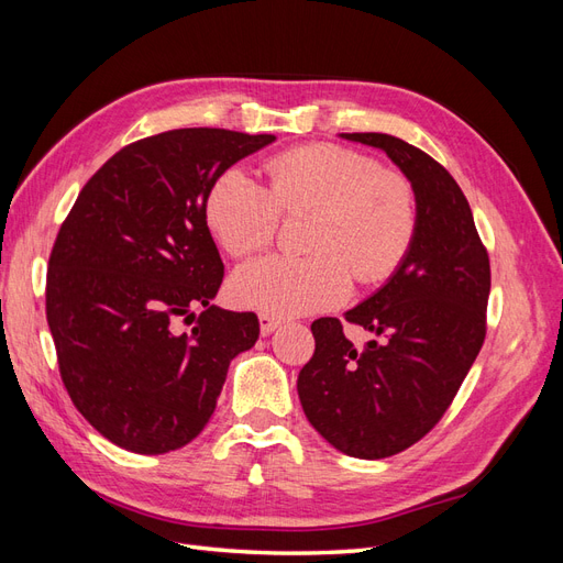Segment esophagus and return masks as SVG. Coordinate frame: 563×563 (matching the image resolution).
<instances>
[{"label": "esophagus", "mask_w": 563, "mask_h": 563, "mask_svg": "<svg viewBox=\"0 0 563 563\" xmlns=\"http://www.w3.org/2000/svg\"><path fill=\"white\" fill-rule=\"evenodd\" d=\"M258 321H261V333H263V335H269V333L275 331V329L279 327V323H282L277 317H272V314H261Z\"/></svg>", "instance_id": "1"}]
</instances>
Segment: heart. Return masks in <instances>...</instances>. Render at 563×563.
Listing matches in <instances>:
<instances>
[{"label": "heart", "instance_id": "1", "mask_svg": "<svg viewBox=\"0 0 563 563\" xmlns=\"http://www.w3.org/2000/svg\"><path fill=\"white\" fill-rule=\"evenodd\" d=\"M269 190L232 166L213 183L207 223L234 258L275 240L279 211H314L308 258L265 255L232 275L236 305L263 314L296 317L335 308L352 277L378 284L395 275L416 240L418 197L411 180L364 152L340 145L288 150L267 162Z\"/></svg>", "mask_w": 563, "mask_h": 563}]
</instances>
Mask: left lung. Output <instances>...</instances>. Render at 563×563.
I'll use <instances>...</instances> for the list:
<instances>
[{
	"label": "left lung",
	"mask_w": 563,
	"mask_h": 563,
	"mask_svg": "<svg viewBox=\"0 0 563 563\" xmlns=\"http://www.w3.org/2000/svg\"><path fill=\"white\" fill-rule=\"evenodd\" d=\"M338 135L383 150L411 180L418 230L395 275L345 312L373 335L364 347L333 317L312 323L314 354L298 373V397L333 449L380 460L428 434L463 385L484 345L490 265L444 166L395 135Z\"/></svg>",
	"instance_id": "1"
}]
</instances>
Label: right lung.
Segmentation results:
<instances>
[{"instance_id": "1", "label": "right lung", "mask_w": 563, "mask_h": 563, "mask_svg": "<svg viewBox=\"0 0 563 563\" xmlns=\"http://www.w3.org/2000/svg\"><path fill=\"white\" fill-rule=\"evenodd\" d=\"M275 141L225 129L150 135L100 166L65 218L46 319L67 395L112 444L143 455L190 444L230 362L258 340L253 312L211 305L225 265L207 199L220 174ZM183 316L190 332L177 329Z\"/></svg>"}]
</instances>
